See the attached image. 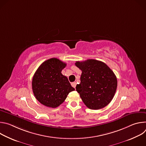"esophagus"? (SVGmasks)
I'll list each match as a JSON object with an SVG mask.
<instances>
[{"instance_id":"esophagus-1","label":"esophagus","mask_w":146,"mask_h":146,"mask_svg":"<svg viewBox=\"0 0 146 146\" xmlns=\"http://www.w3.org/2000/svg\"><path fill=\"white\" fill-rule=\"evenodd\" d=\"M71 85H72V86L73 88H75L76 87V82H73L72 83Z\"/></svg>"}]
</instances>
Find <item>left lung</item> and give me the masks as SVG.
<instances>
[{
	"mask_svg": "<svg viewBox=\"0 0 146 146\" xmlns=\"http://www.w3.org/2000/svg\"><path fill=\"white\" fill-rule=\"evenodd\" d=\"M82 73L76 89L86 106L92 110L106 106L113 99L117 87L114 72L104 62L95 59L77 61Z\"/></svg>",
	"mask_w": 146,
	"mask_h": 146,
	"instance_id": "1",
	"label": "left lung"
}]
</instances>
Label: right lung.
Returning <instances> with one entry per match:
<instances>
[{"label":"right lung","instance_id":"right-lung-1","mask_svg":"<svg viewBox=\"0 0 146 146\" xmlns=\"http://www.w3.org/2000/svg\"><path fill=\"white\" fill-rule=\"evenodd\" d=\"M66 66L65 62L52 58L41 64L32 79V90L36 99L51 108L58 107L69 92L74 91L68 79L61 73Z\"/></svg>","mask_w":146,"mask_h":146}]
</instances>
